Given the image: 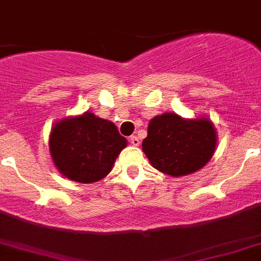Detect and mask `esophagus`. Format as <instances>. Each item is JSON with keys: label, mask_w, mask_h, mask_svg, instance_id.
Masks as SVG:
<instances>
[{"label": "esophagus", "mask_w": 261, "mask_h": 261, "mask_svg": "<svg viewBox=\"0 0 261 261\" xmlns=\"http://www.w3.org/2000/svg\"><path fill=\"white\" fill-rule=\"evenodd\" d=\"M129 142H130L133 146H139L140 145V140H139V137H137V136H130V137H129Z\"/></svg>", "instance_id": "obj_1"}]
</instances>
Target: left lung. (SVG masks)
Segmentation results:
<instances>
[{
    "label": "left lung",
    "mask_w": 261,
    "mask_h": 261,
    "mask_svg": "<svg viewBox=\"0 0 261 261\" xmlns=\"http://www.w3.org/2000/svg\"><path fill=\"white\" fill-rule=\"evenodd\" d=\"M217 148V130L208 119H182L164 113L150 120L142 150L157 170L182 177L199 170Z\"/></svg>",
    "instance_id": "obj_1"
}]
</instances>
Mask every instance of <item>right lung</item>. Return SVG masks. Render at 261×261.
I'll return each mask as SVG.
<instances>
[{
	"instance_id": "obj_1",
	"label": "right lung",
	"mask_w": 261,
	"mask_h": 261,
	"mask_svg": "<svg viewBox=\"0 0 261 261\" xmlns=\"http://www.w3.org/2000/svg\"><path fill=\"white\" fill-rule=\"evenodd\" d=\"M48 146L54 165L64 177L92 184L109 174L126 140L112 121L86 112L58 121L51 129Z\"/></svg>"
}]
</instances>
